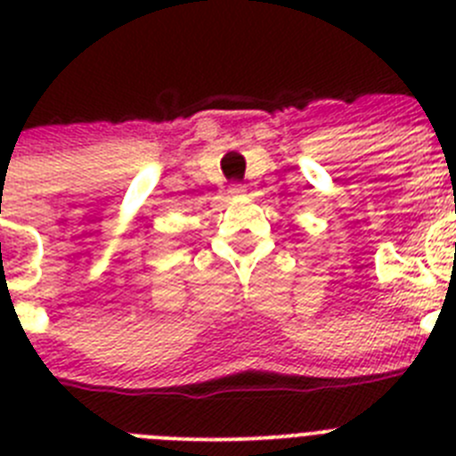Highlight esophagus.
I'll use <instances>...</instances> for the list:
<instances>
[{"mask_svg": "<svg viewBox=\"0 0 456 456\" xmlns=\"http://www.w3.org/2000/svg\"><path fill=\"white\" fill-rule=\"evenodd\" d=\"M228 193H231V196H235V199L237 196H247V187H244V184H232L231 191Z\"/></svg>", "mask_w": 456, "mask_h": 456, "instance_id": "esophagus-1", "label": "esophagus"}]
</instances>
